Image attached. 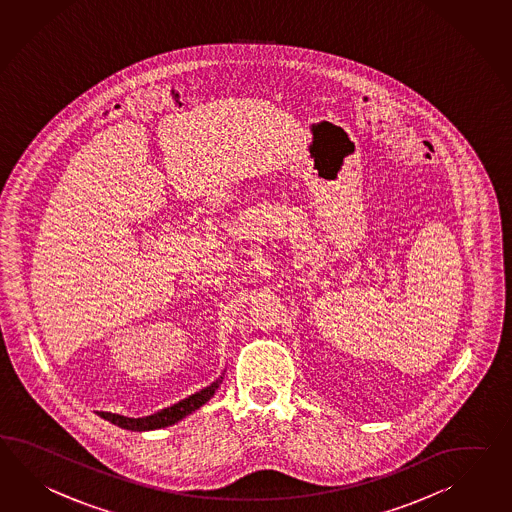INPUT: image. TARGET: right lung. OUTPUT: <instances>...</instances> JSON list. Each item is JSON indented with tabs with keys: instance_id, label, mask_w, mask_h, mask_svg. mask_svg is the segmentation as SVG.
<instances>
[{
	"instance_id": "obj_1",
	"label": "right lung",
	"mask_w": 512,
	"mask_h": 512,
	"mask_svg": "<svg viewBox=\"0 0 512 512\" xmlns=\"http://www.w3.org/2000/svg\"><path fill=\"white\" fill-rule=\"evenodd\" d=\"M222 375L212 381L209 387L201 388L200 392L188 396V398L181 399L174 403L172 407H166L163 411L155 412L150 416H142V418H129V416H122V414H114V412H100L101 418L111 422V424L118 425L122 429H129V431H153V429H163L168 425H174L183 420L188 414L198 411L201 405H205L209 399L214 396V392L220 387L222 383Z\"/></svg>"
}]
</instances>
